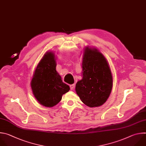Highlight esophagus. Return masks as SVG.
<instances>
[{
	"mask_svg": "<svg viewBox=\"0 0 146 146\" xmlns=\"http://www.w3.org/2000/svg\"><path fill=\"white\" fill-rule=\"evenodd\" d=\"M75 85L74 84H71V85L70 86V89H71V90H74V89H75Z\"/></svg>",
	"mask_w": 146,
	"mask_h": 146,
	"instance_id": "esophagus-1",
	"label": "esophagus"
}]
</instances>
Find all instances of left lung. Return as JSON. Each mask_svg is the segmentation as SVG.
Returning <instances> with one entry per match:
<instances>
[{"label":"left lung","instance_id":"left-lung-1","mask_svg":"<svg viewBox=\"0 0 146 146\" xmlns=\"http://www.w3.org/2000/svg\"><path fill=\"white\" fill-rule=\"evenodd\" d=\"M82 67L83 78L76 84V94L87 106L102 105L113 87V76L106 59L98 49L87 46L83 49Z\"/></svg>","mask_w":146,"mask_h":146}]
</instances>
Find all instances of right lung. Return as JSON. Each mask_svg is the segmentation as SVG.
I'll return each instance as SVG.
<instances>
[{
    "mask_svg": "<svg viewBox=\"0 0 146 146\" xmlns=\"http://www.w3.org/2000/svg\"><path fill=\"white\" fill-rule=\"evenodd\" d=\"M56 60L54 52H46L37 64L31 83L35 98L40 104L48 108L56 105L70 89L56 70Z\"/></svg>",
    "mask_w": 146,
    "mask_h": 146,
    "instance_id": "1",
    "label": "right lung"
}]
</instances>
